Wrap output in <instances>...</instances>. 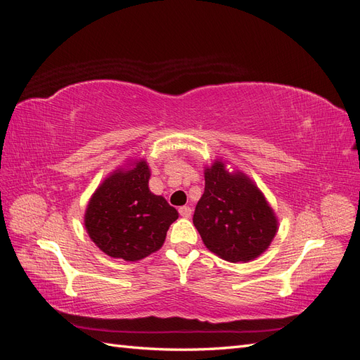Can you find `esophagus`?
<instances>
[{"label": "esophagus", "instance_id": "34e87169", "mask_svg": "<svg viewBox=\"0 0 360 360\" xmlns=\"http://www.w3.org/2000/svg\"><path fill=\"white\" fill-rule=\"evenodd\" d=\"M179 213H180L181 217H191L192 210H191V207L183 205V207H180V209H179Z\"/></svg>", "mask_w": 360, "mask_h": 360}]
</instances>
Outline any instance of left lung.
Segmentation results:
<instances>
[{"label":"left lung","instance_id":"1","mask_svg":"<svg viewBox=\"0 0 360 360\" xmlns=\"http://www.w3.org/2000/svg\"><path fill=\"white\" fill-rule=\"evenodd\" d=\"M204 177V193L193 213L204 245L231 263L263 254L278 230L263 193L243 174L225 171L221 162L207 168Z\"/></svg>","mask_w":360,"mask_h":360}]
</instances>
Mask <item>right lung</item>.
Masks as SVG:
<instances>
[{
    "label": "right lung",
    "instance_id": "1",
    "mask_svg": "<svg viewBox=\"0 0 360 360\" xmlns=\"http://www.w3.org/2000/svg\"><path fill=\"white\" fill-rule=\"evenodd\" d=\"M150 169L144 160L134 169L114 172L91 197L85 228L106 255L136 261L165 242L177 210L148 189Z\"/></svg>",
    "mask_w": 360,
    "mask_h": 360
}]
</instances>
